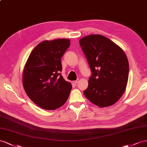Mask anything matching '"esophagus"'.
<instances>
[{
  "instance_id": "1",
  "label": "esophagus",
  "mask_w": 147,
  "mask_h": 147,
  "mask_svg": "<svg viewBox=\"0 0 147 147\" xmlns=\"http://www.w3.org/2000/svg\"><path fill=\"white\" fill-rule=\"evenodd\" d=\"M78 81H79V79H77L76 81H74L73 82L74 84H76L78 82Z\"/></svg>"
}]
</instances>
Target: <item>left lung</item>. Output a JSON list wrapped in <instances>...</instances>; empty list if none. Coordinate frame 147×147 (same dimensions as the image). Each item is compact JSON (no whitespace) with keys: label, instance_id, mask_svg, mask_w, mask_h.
Here are the masks:
<instances>
[{"label":"left lung","instance_id":"left-lung-1","mask_svg":"<svg viewBox=\"0 0 147 147\" xmlns=\"http://www.w3.org/2000/svg\"><path fill=\"white\" fill-rule=\"evenodd\" d=\"M79 44L92 71L85 97L99 107L113 105L123 95L129 77V62L124 50L105 36L91 34Z\"/></svg>","mask_w":147,"mask_h":147}]
</instances>
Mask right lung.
Masks as SVG:
<instances>
[{
    "instance_id": "add662e5",
    "label": "right lung",
    "mask_w": 147,
    "mask_h": 147,
    "mask_svg": "<svg viewBox=\"0 0 147 147\" xmlns=\"http://www.w3.org/2000/svg\"><path fill=\"white\" fill-rule=\"evenodd\" d=\"M70 40H44L32 50L23 73V85L27 95L41 108L53 110L63 105L72 89L60 73L61 58Z\"/></svg>"
}]
</instances>
